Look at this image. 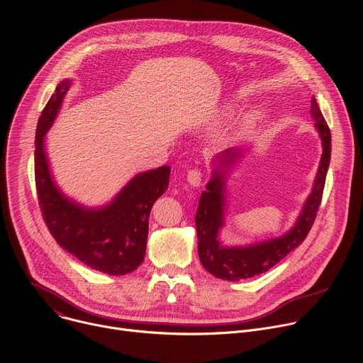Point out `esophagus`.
I'll return each instance as SVG.
<instances>
[{"instance_id":"obj_1","label":"esophagus","mask_w":363,"mask_h":363,"mask_svg":"<svg viewBox=\"0 0 363 363\" xmlns=\"http://www.w3.org/2000/svg\"><path fill=\"white\" fill-rule=\"evenodd\" d=\"M186 181L192 186H199L202 182V172L199 169H189L186 174Z\"/></svg>"}]
</instances>
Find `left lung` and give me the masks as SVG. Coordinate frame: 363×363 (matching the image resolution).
<instances>
[{"instance_id": "left-lung-1", "label": "left lung", "mask_w": 363, "mask_h": 363, "mask_svg": "<svg viewBox=\"0 0 363 363\" xmlns=\"http://www.w3.org/2000/svg\"><path fill=\"white\" fill-rule=\"evenodd\" d=\"M312 118L316 121L315 126L320 135L323 153L319 171L313 184V191L304 202L301 214L294 227L279 238L255 242L245 247H224L218 240V233L224 224L225 206V169L231 167L241 150L228 149L217 157L218 167L213 171L211 181L206 184V191H202L198 210L195 216L198 255L203 269L217 279L238 281L241 279L254 277L266 273L276 266L281 258L298 247L312 228L318 210L322 202L328 168L330 164L332 139L330 129L319 109L315 96L312 97Z\"/></svg>"}]
</instances>
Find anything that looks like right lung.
<instances>
[{
	"label": "right lung",
	"mask_w": 363,
	"mask_h": 363,
	"mask_svg": "<svg viewBox=\"0 0 363 363\" xmlns=\"http://www.w3.org/2000/svg\"><path fill=\"white\" fill-rule=\"evenodd\" d=\"M70 80H63L50 97L37 123L34 172L38 205L45 225L67 252L90 269L111 276L135 272L146 251L149 214L169 184V167L133 177L100 208H84L67 198L55 184L44 152V135L53 125Z\"/></svg>",
	"instance_id": "obj_1"
}]
</instances>
